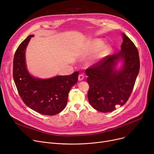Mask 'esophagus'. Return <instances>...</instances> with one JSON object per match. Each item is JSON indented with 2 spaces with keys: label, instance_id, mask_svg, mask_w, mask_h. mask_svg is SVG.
Wrapping results in <instances>:
<instances>
[{
  "label": "esophagus",
  "instance_id": "esophagus-1",
  "mask_svg": "<svg viewBox=\"0 0 154 154\" xmlns=\"http://www.w3.org/2000/svg\"><path fill=\"white\" fill-rule=\"evenodd\" d=\"M84 79V75H83V74H79V77H78V79H79V80H82L83 79Z\"/></svg>",
  "mask_w": 154,
  "mask_h": 154
}]
</instances>
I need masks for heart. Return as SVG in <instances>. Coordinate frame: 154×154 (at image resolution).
I'll return each mask as SVG.
<instances>
[{"label":"heart","instance_id":"heart-1","mask_svg":"<svg viewBox=\"0 0 154 154\" xmlns=\"http://www.w3.org/2000/svg\"><path fill=\"white\" fill-rule=\"evenodd\" d=\"M103 44H104V42L100 39H96L93 40V41H92V42L85 50L84 54L85 55H88L98 52L103 46ZM109 51H110V47L108 46H106L103 48V50L100 52V56L102 57V56L106 55Z\"/></svg>","mask_w":154,"mask_h":154}]
</instances>
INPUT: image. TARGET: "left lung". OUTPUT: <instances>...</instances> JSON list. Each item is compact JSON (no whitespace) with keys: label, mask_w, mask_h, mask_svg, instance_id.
Masks as SVG:
<instances>
[{"label":"left lung","mask_w":154,"mask_h":154,"mask_svg":"<svg viewBox=\"0 0 154 154\" xmlns=\"http://www.w3.org/2000/svg\"><path fill=\"white\" fill-rule=\"evenodd\" d=\"M120 52L105 57L86 69L89 85L88 99L91 106L101 112L114 111L128 100L139 72V52L132 40L124 33ZM125 63L119 71L114 69L116 61Z\"/></svg>","instance_id":"1"}]
</instances>
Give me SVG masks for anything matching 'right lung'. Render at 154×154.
I'll list each match as a JSON object with an SVG mask.
<instances>
[{"label": "right lung", "instance_id": "add662e5", "mask_svg": "<svg viewBox=\"0 0 154 154\" xmlns=\"http://www.w3.org/2000/svg\"><path fill=\"white\" fill-rule=\"evenodd\" d=\"M33 36L27 37L15 51L13 78L19 94L26 106L39 114L54 116L66 107L70 88L77 82L79 72L48 79L32 77L26 68L25 52Z\"/></svg>", "mask_w": 154, "mask_h": 154}]
</instances>
